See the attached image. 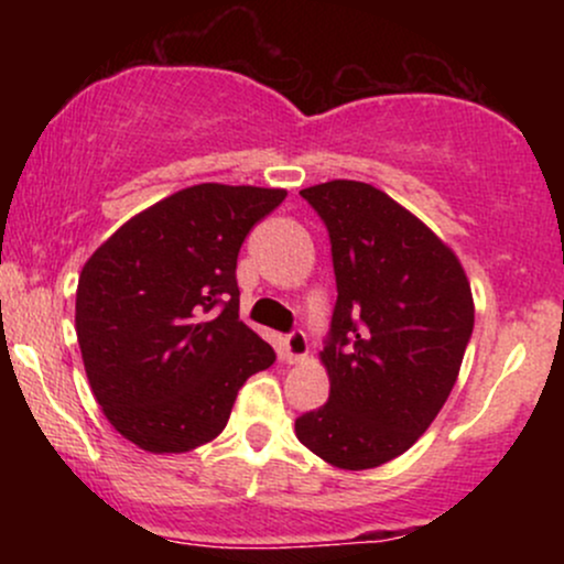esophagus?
Here are the masks:
<instances>
[{"instance_id":"1","label":"esophagus","mask_w":564,"mask_h":564,"mask_svg":"<svg viewBox=\"0 0 564 564\" xmlns=\"http://www.w3.org/2000/svg\"><path fill=\"white\" fill-rule=\"evenodd\" d=\"M283 352H286L289 364L302 360L304 355H307V336H304V332L286 334V339H283Z\"/></svg>"}]
</instances>
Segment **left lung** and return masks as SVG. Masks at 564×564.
Here are the masks:
<instances>
[{
  "instance_id": "left-lung-1",
  "label": "left lung",
  "mask_w": 564,
  "mask_h": 564,
  "mask_svg": "<svg viewBox=\"0 0 564 564\" xmlns=\"http://www.w3.org/2000/svg\"><path fill=\"white\" fill-rule=\"evenodd\" d=\"M332 241L336 304L326 405L296 419L323 462L373 469L424 435L456 384L475 304L456 254L387 193L355 180L300 191Z\"/></svg>"
}]
</instances>
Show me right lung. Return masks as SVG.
<instances>
[{
  "label": "right lung",
  "mask_w": 564,
  "mask_h": 564,
  "mask_svg": "<svg viewBox=\"0 0 564 564\" xmlns=\"http://www.w3.org/2000/svg\"><path fill=\"white\" fill-rule=\"evenodd\" d=\"M286 191L204 183L140 212L89 257L76 289L84 371L108 422L151 453H185L228 424L275 349L238 321L243 238Z\"/></svg>",
  "instance_id": "1"
}]
</instances>
